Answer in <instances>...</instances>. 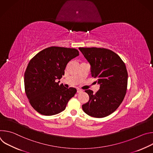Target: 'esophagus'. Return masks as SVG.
<instances>
[{"instance_id": "1", "label": "esophagus", "mask_w": 153, "mask_h": 153, "mask_svg": "<svg viewBox=\"0 0 153 153\" xmlns=\"http://www.w3.org/2000/svg\"><path fill=\"white\" fill-rule=\"evenodd\" d=\"M82 91H83V90H81V89H80V88H77V92L78 93H82Z\"/></svg>"}]
</instances>
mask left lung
<instances>
[{
	"label": "left lung",
	"mask_w": 153,
	"mask_h": 153,
	"mask_svg": "<svg viewBox=\"0 0 153 153\" xmlns=\"http://www.w3.org/2000/svg\"><path fill=\"white\" fill-rule=\"evenodd\" d=\"M91 65V76L100 85L99 91L88 90V102L82 105L88 115L102 118L114 112L122 102L127 89L128 72L125 63L114 52L103 48H79Z\"/></svg>",
	"instance_id": "8db88e82"
}]
</instances>
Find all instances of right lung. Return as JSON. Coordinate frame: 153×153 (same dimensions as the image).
<instances>
[{
	"label": "right lung",
	"instance_id": "add662e5",
	"mask_svg": "<svg viewBox=\"0 0 153 153\" xmlns=\"http://www.w3.org/2000/svg\"><path fill=\"white\" fill-rule=\"evenodd\" d=\"M79 55L75 48L51 47L42 50L30 61L24 74L25 91L34 110L45 116L65 110L77 92L59 85L67 63Z\"/></svg>",
	"mask_w": 153,
	"mask_h": 153
}]
</instances>
